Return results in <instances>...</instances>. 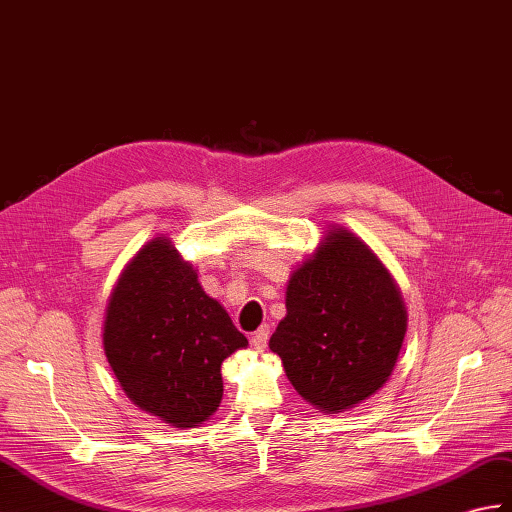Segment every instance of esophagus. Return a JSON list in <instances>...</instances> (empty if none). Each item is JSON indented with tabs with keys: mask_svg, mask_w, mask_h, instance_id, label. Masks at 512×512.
Segmentation results:
<instances>
[{
	"mask_svg": "<svg viewBox=\"0 0 512 512\" xmlns=\"http://www.w3.org/2000/svg\"><path fill=\"white\" fill-rule=\"evenodd\" d=\"M268 338H270V327H259L255 334L251 336V344L257 351H264L268 347Z\"/></svg>",
	"mask_w": 512,
	"mask_h": 512,
	"instance_id": "esophagus-1",
	"label": "esophagus"
}]
</instances>
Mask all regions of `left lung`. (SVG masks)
Instances as JSON below:
<instances>
[{"mask_svg": "<svg viewBox=\"0 0 512 512\" xmlns=\"http://www.w3.org/2000/svg\"><path fill=\"white\" fill-rule=\"evenodd\" d=\"M285 310L268 347L312 406L338 414L388 382L408 314L395 279L360 237L327 231L290 275Z\"/></svg>", "mask_w": 512, "mask_h": 512, "instance_id": "left-lung-1", "label": "left lung"}]
</instances>
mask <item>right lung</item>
<instances>
[{"label":"right lung","instance_id":"1","mask_svg":"<svg viewBox=\"0 0 512 512\" xmlns=\"http://www.w3.org/2000/svg\"><path fill=\"white\" fill-rule=\"evenodd\" d=\"M102 342L128 399L174 427H196L218 410L220 366L248 344L168 237H154L128 261Z\"/></svg>","mask_w":512,"mask_h":512}]
</instances>
